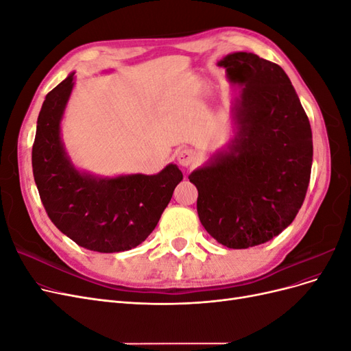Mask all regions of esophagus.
Here are the masks:
<instances>
[{
  "label": "esophagus",
  "instance_id": "obj_1",
  "mask_svg": "<svg viewBox=\"0 0 351 351\" xmlns=\"http://www.w3.org/2000/svg\"><path fill=\"white\" fill-rule=\"evenodd\" d=\"M195 159H196V154L192 149H189V147H184V149L177 152V162L182 167H189L195 161Z\"/></svg>",
  "mask_w": 351,
  "mask_h": 351
}]
</instances>
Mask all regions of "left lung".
I'll return each instance as SVG.
<instances>
[{
	"instance_id": "8db88e82",
	"label": "left lung",
	"mask_w": 351,
	"mask_h": 351,
	"mask_svg": "<svg viewBox=\"0 0 351 351\" xmlns=\"http://www.w3.org/2000/svg\"><path fill=\"white\" fill-rule=\"evenodd\" d=\"M217 64L241 88L232 102V137L189 180L202 226L230 249L267 243L289 227L311 180L309 119L285 71L253 52Z\"/></svg>"
}]
</instances>
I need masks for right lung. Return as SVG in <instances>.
I'll use <instances>...</instances> for the list:
<instances>
[{
	"label": "right lung",
	"instance_id": "add662e5",
	"mask_svg": "<svg viewBox=\"0 0 351 351\" xmlns=\"http://www.w3.org/2000/svg\"><path fill=\"white\" fill-rule=\"evenodd\" d=\"M74 88V71L42 104L32 147L34 177L49 219L79 246L115 253L151 234L183 173L168 164L158 174L101 177L73 164L61 139V121Z\"/></svg>",
	"mask_w": 351,
	"mask_h": 351
}]
</instances>
